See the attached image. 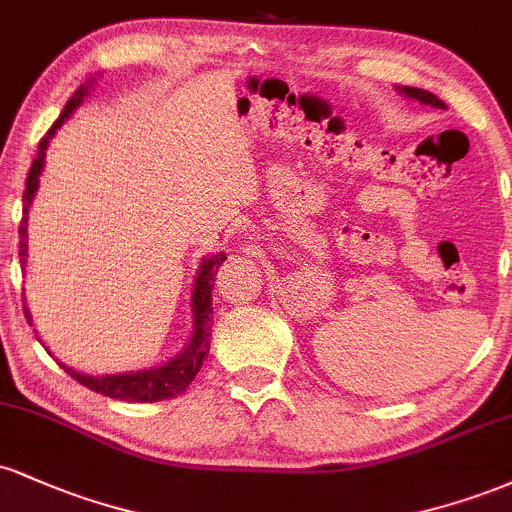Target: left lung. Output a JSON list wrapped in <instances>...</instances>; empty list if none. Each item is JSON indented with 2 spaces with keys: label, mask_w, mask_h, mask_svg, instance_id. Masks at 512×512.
Segmentation results:
<instances>
[{
  "label": "left lung",
  "mask_w": 512,
  "mask_h": 512,
  "mask_svg": "<svg viewBox=\"0 0 512 512\" xmlns=\"http://www.w3.org/2000/svg\"><path fill=\"white\" fill-rule=\"evenodd\" d=\"M399 91H402L404 96H409V98H416V101H421V103H426V105H433V108H445V103L440 101L438 96H433V93L424 91V88H411V86H402V88H399Z\"/></svg>",
  "instance_id": "left-lung-1"
}]
</instances>
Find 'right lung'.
<instances>
[{
    "mask_svg": "<svg viewBox=\"0 0 512 512\" xmlns=\"http://www.w3.org/2000/svg\"><path fill=\"white\" fill-rule=\"evenodd\" d=\"M88 81L86 86H79V91L69 98L67 105H64L62 115L57 117V122L48 129L43 139L38 144V156H35L31 170H28L26 178V192H23V216L19 226V257L21 262L26 264V221H28V207H31L35 190H38V175L43 170V158L45 149H48V142L52 134L62 127V122L72 115L74 108H79L84 96L88 93ZM226 260V255L219 252V255H211L202 262L197 274L195 293H192V315H195V332H192L190 344L182 351L180 356H175L173 361L163 363V366L151 368V370H139V373H122V375H105V378H93V375L76 373V370L62 366L69 375L81 383L88 390L98 392V395L113 397V399H125V402H161V399L175 397L180 392L187 390V385L195 380V375L202 368L204 356L209 354V337H211V289H214V279L219 267Z\"/></svg>",
    "mask_w": 512,
    "mask_h": 512,
    "instance_id": "1",
    "label": "right lung"
}]
</instances>
